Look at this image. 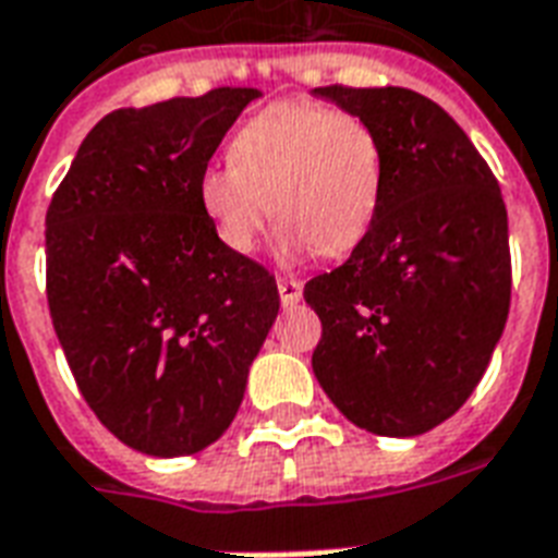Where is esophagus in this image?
<instances>
[{"label":"esophagus","instance_id":"esophagus-1","mask_svg":"<svg viewBox=\"0 0 558 558\" xmlns=\"http://www.w3.org/2000/svg\"><path fill=\"white\" fill-rule=\"evenodd\" d=\"M278 292H280V301H283V304H295V301H301L304 283H301L299 278L283 275V278H278Z\"/></svg>","mask_w":558,"mask_h":558}]
</instances>
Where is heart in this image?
Segmentation results:
<instances>
[{
  "instance_id": "1",
  "label": "heart",
  "mask_w": 558,
  "mask_h": 558,
  "mask_svg": "<svg viewBox=\"0 0 558 558\" xmlns=\"http://www.w3.org/2000/svg\"><path fill=\"white\" fill-rule=\"evenodd\" d=\"M384 144L354 111L313 100L271 102L230 138V165L197 180L218 239L251 254L275 213L287 251L345 254L373 227L384 192Z\"/></svg>"
}]
</instances>
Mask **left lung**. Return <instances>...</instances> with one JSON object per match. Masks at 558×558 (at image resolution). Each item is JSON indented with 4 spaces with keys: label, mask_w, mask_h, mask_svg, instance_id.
Masks as SVG:
<instances>
[{
    "label": "left lung",
    "mask_w": 558,
    "mask_h": 558,
    "mask_svg": "<svg viewBox=\"0 0 558 558\" xmlns=\"http://www.w3.org/2000/svg\"><path fill=\"white\" fill-rule=\"evenodd\" d=\"M384 144V192L352 257L304 283L322 322L313 373L384 437L440 426L485 375L511 301L509 216L488 162L411 88L325 85Z\"/></svg>",
    "instance_id": "1"
}]
</instances>
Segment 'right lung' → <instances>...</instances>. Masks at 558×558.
Instances as JSON below:
<instances>
[{
  "mask_svg": "<svg viewBox=\"0 0 558 558\" xmlns=\"http://www.w3.org/2000/svg\"><path fill=\"white\" fill-rule=\"evenodd\" d=\"M257 88L118 109L85 135L47 209V301L80 393L147 456L225 435L280 295L218 239L197 180Z\"/></svg>",
  "mask_w": 558,
  "mask_h": 558,
  "instance_id": "add662e5",
  "label": "right lung"
}]
</instances>
